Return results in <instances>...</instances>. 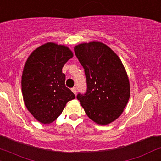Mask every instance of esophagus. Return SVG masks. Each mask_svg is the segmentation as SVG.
<instances>
[{"instance_id": "1", "label": "esophagus", "mask_w": 161, "mask_h": 161, "mask_svg": "<svg viewBox=\"0 0 161 161\" xmlns=\"http://www.w3.org/2000/svg\"><path fill=\"white\" fill-rule=\"evenodd\" d=\"M72 92H73V93L75 94V95L76 94V92H77V89H76L75 87L72 88Z\"/></svg>"}]
</instances>
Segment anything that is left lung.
Returning a JSON list of instances; mask_svg holds the SVG:
<instances>
[{
    "instance_id": "8db88e82",
    "label": "left lung",
    "mask_w": 161,
    "mask_h": 161,
    "mask_svg": "<svg viewBox=\"0 0 161 161\" xmlns=\"http://www.w3.org/2000/svg\"><path fill=\"white\" fill-rule=\"evenodd\" d=\"M75 54L85 70L87 89L77 95L86 115L99 125L116 120L130 96V82L118 55L99 42L76 45Z\"/></svg>"
}]
</instances>
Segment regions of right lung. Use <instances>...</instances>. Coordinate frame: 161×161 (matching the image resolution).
Here are the masks:
<instances>
[{"instance_id": "add662e5", "label": "right lung", "mask_w": 161, "mask_h": 161, "mask_svg": "<svg viewBox=\"0 0 161 161\" xmlns=\"http://www.w3.org/2000/svg\"><path fill=\"white\" fill-rule=\"evenodd\" d=\"M73 57L65 45L52 42L41 45L29 55L21 77L23 99L28 110L40 123L58 117L69 101L75 98L65 86L64 65Z\"/></svg>"}]
</instances>
